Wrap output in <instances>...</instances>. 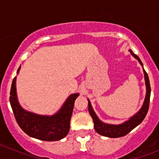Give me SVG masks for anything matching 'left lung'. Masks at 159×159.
Segmentation results:
<instances>
[{"instance_id": "obj_1", "label": "left lung", "mask_w": 159, "mask_h": 159, "mask_svg": "<svg viewBox=\"0 0 159 159\" xmlns=\"http://www.w3.org/2000/svg\"><path fill=\"white\" fill-rule=\"evenodd\" d=\"M129 51H130L131 54L133 55L136 59L139 60V62H140V64L143 65L141 60L139 59V57L136 54H134L132 52V50ZM143 72H144L146 87H147V93H146L144 103H143L140 111H139L135 116H134L132 118L129 119V120L126 121L125 123L122 124V125H107V124L102 123V121L98 119L97 115L95 114L94 111L92 110V107L91 106V103L88 101V111H89L90 115L92 116L93 122H94L95 130L97 131L99 134L106 136V137H110V138H119V137H122V136L126 135L127 134L129 133L133 129H134L136 126L139 125L143 120V119L145 118L146 115L148 113V107H149L151 87L148 74L145 72V70H143Z\"/></svg>"}]
</instances>
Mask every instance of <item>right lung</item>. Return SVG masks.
<instances>
[{
	"instance_id": "right-lung-1",
	"label": "right lung",
	"mask_w": 159,
	"mask_h": 159,
	"mask_svg": "<svg viewBox=\"0 0 159 159\" xmlns=\"http://www.w3.org/2000/svg\"><path fill=\"white\" fill-rule=\"evenodd\" d=\"M20 67L18 68L19 72ZM78 93L71 95L58 112L53 116H38L27 112L19 105L16 91V77H14L11 88V108L16 120L21 129L29 136L44 141L60 140L67 135L70 128L75 100Z\"/></svg>"
}]
</instances>
